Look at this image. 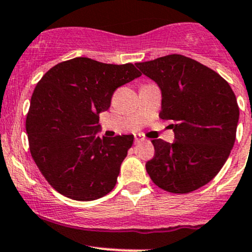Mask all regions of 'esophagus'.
I'll return each mask as SVG.
<instances>
[{
  "label": "esophagus",
  "instance_id": "obj_1",
  "mask_svg": "<svg viewBox=\"0 0 252 252\" xmlns=\"http://www.w3.org/2000/svg\"><path fill=\"white\" fill-rule=\"evenodd\" d=\"M142 141H145V139H143V137H142V136H141V135H140V134L135 135V145H137V143L142 142Z\"/></svg>",
  "mask_w": 252,
  "mask_h": 252
}]
</instances>
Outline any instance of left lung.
<instances>
[{
    "label": "left lung",
    "instance_id": "1",
    "mask_svg": "<svg viewBox=\"0 0 252 252\" xmlns=\"http://www.w3.org/2000/svg\"><path fill=\"white\" fill-rule=\"evenodd\" d=\"M161 91V120H170L176 141H152L156 154L146 164L158 187L191 192L219 173L233 148L239 107L231 86L197 61L167 55L135 63Z\"/></svg>",
    "mask_w": 252,
    "mask_h": 252
}]
</instances>
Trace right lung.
<instances>
[{
	"mask_svg": "<svg viewBox=\"0 0 252 252\" xmlns=\"http://www.w3.org/2000/svg\"><path fill=\"white\" fill-rule=\"evenodd\" d=\"M141 73L131 63L106 64L87 57L61 62L34 88L26 118L30 151L56 191L93 201L115 188L134 135L100 137L99 113L113 92Z\"/></svg>",
	"mask_w": 252,
	"mask_h": 252,
	"instance_id": "1",
	"label": "right lung"
}]
</instances>
